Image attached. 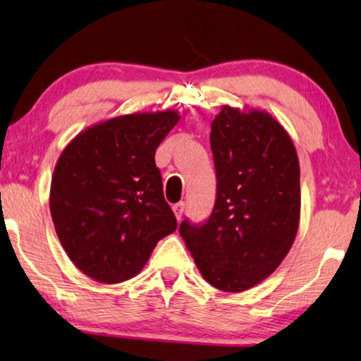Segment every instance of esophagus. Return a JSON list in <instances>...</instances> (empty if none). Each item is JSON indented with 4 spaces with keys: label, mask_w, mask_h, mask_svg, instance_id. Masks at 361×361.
<instances>
[{
    "label": "esophagus",
    "mask_w": 361,
    "mask_h": 361,
    "mask_svg": "<svg viewBox=\"0 0 361 361\" xmlns=\"http://www.w3.org/2000/svg\"><path fill=\"white\" fill-rule=\"evenodd\" d=\"M184 208H185L184 202H179V203H176V205H172V212H174L177 219H180L182 215H184Z\"/></svg>",
    "instance_id": "34e87169"
}]
</instances>
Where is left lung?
I'll list each match as a JSON object with an SVG mask.
<instances>
[{
    "label": "left lung",
    "instance_id": "left-lung-1",
    "mask_svg": "<svg viewBox=\"0 0 361 361\" xmlns=\"http://www.w3.org/2000/svg\"><path fill=\"white\" fill-rule=\"evenodd\" d=\"M216 202L202 226L179 233L208 283L239 293L274 274L295 243L300 163L290 135L259 109L223 106L212 122Z\"/></svg>",
    "mask_w": 361,
    "mask_h": 361
}]
</instances>
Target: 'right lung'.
Masks as SVG:
<instances>
[{
	"mask_svg": "<svg viewBox=\"0 0 361 361\" xmlns=\"http://www.w3.org/2000/svg\"><path fill=\"white\" fill-rule=\"evenodd\" d=\"M179 112H137L94 123L61 151L50 185L56 236L73 264L101 283L133 279L177 221L154 153Z\"/></svg>",
	"mask_w": 361,
	"mask_h": 361,
	"instance_id": "obj_1",
	"label": "right lung"
}]
</instances>
